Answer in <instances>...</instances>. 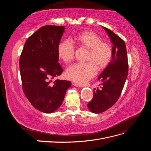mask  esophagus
Listing matches in <instances>:
<instances>
[{"label":"esophagus","instance_id":"1","mask_svg":"<svg viewBox=\"0 0 151 151\" xmlns=\"http://www.w3.org/2000/svg\"><path fill=\"white\" fill-rule=\"evenodd\" d=\"M72 84L73 86H76V87H79V88H81V87L83 86V84H82L78 83H77V82H75V81L72 82Z\"/></svg>","mask_w":151,"mask_h":151}]
</instances>
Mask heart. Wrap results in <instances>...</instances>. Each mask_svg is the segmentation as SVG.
I'll return each mask as SVG.
<instances>
[{"label": "heart", "mask_w": 151, "mask_h": 151, "mask_svg": "<svg viewBox=\"0 0 151 151\" xmlns=\"http://www.w3.org/2000/svg\"><path fill=\"white\" fill-rule=\"evenodd\" d=\"M74 39L77 45L89 49L87 57L89 62L76 63L68 67L65 74L67 79L83 84L96 74V65L99 69H102L108 65L113 56V48L110 44L101 42V38L93 31L83 32L75 36ZM75 50V45L72 41L65 40L58 47V57L64 62L69 63L74 59Z\"/></svg>", "instance_id": "heart-1"}]
</instances>
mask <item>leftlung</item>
<instances>
[{"label":"left lung","instance_id":"left-lung-1","mask_svg":"<svg viewBox=\"0 0 151 151\" xmlns=\"http://www.w3.org/2000/svg\"><path fill=\"white\" fill-rule=\"evenodd\" d=\"M113 44L112 60L98 79L101 89H94L93 98L87 104L94 113L104 112L115 104L120 96L129 72L126 45L124 41L112 31L103 27Z\"/></svg>","mask_w":151,"mask_h":151}]
</instances>
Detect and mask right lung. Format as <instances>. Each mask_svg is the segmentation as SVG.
<instances>
[{"mask_svg":"<svg viewBox=\"0 0 151 151\" xmlns=\"http://www.w3.org/2000/svg\"><path fill=\"white\" fill-rule=\"evenodd\" d=\"M63 26L47 25L26 40L19 59L22 87L26 97L38 110L52 113L61 106L70 81L55 80L62 74L58 47Z\"/></svg>","mask_w":151,"mask_h":151,"instance_id":"obj_1","label":"right lung"}]
</instances>
